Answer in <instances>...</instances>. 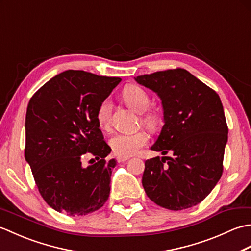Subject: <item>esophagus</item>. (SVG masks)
I'll return each instance as SVG.
<instances>
[{
    "instance_id": "1",
    "label": "esophagus",
    "mask_w": 251,
    "mask_h": 251,
    "mask_svg": "<svg viewBox=\"0 0 251 251\" xmlns=\"http://www.w3.org/2000/svg\"><path fill=\"white\" fill-rule=\"evenodd\" d=\"M127 159H129V157L128 156H119L117 157V162H125V161H127Z\"/></svg>"
}]
</instances>
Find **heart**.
Masks as SVG:
<instances>
[{"label":"heart","mask_w":251,"mask_h":251,"mask_svg":"<svg viewBox=\"0 0 251 251\" xmlns=\"http://www.w3.org/2000/svg\"><path fill=\"white\" fill-rule=\"evenodd\" d=\"M123 99L127 105L140 114V122L149 130L156 131L162 126V115L157 111L149 110L150 106V97L145 89L130 84L123 89ZM111 113L112 102L110 98L103 99L99 103L96 111V119H97L100 128L104 130L110 128L111 125ZM149 137L146 131L137 130L135 132H119L111 138L110 146L112 151L119 156H130L138 152L140 148L147 145Z\"/></svg>","instance_id":"heart-1"}]
</instances>
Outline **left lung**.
I'll list each match as a JSON object with an SVG mask.
<instances>
[{
  "mask_svg": "<svg viewBox=\"0 0 251 251\" xmlns=\"http://www.w3.org/2000/svg\"><path fill=\"white\" fill-rule=\"evenodd\" d=\"M162 100L164 126L151 150L173 156L146 161L142 185L149 199L170 210L193 207L220 180L227 141L222 102L214 89L184 69L135 77Z\"/></svg>",
  "mask_w": 251,
  "mask_h": 251,
  "instance_id": "8db88e82",
  "label": "left lung"
}]
</instances>
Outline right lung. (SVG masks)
I'll list each match as a JSON object with an SVG mask.
<instances>
[{
    "label": "right lung",
    "mask_w": 251,
    "mask_h": 251,
    "mask_svg": "<svg viewBox=\"0 0 251 251\" xmlns=\"http://www.w3.org/2000/svg\"><path fill=\"white\" fill-rule=\"evenodd\" d=\"M120 77L68 70L32 96L25 114V157L44 201L61 214L85 216L104 205L116 161L105 157L96 111ZM92 157L91 165L82 161Z\"/></svg>",
    "instance_id": "right-lung-1"
}]
</instances>
